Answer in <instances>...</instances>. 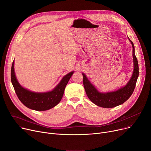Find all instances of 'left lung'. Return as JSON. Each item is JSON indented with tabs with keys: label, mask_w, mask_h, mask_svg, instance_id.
<instances>
[{
	"label": "left lung",
	"mask_w": 151,
	"mask_h": 151,
	"mask_svg": "<svg viewBox=\"0 0 151 151\" xmlns=\"http://www.w3.org/2000/svg\"><path fill=\"white\" fill-rule=\"evenodd\" d=\"M129 40L133 47L134 70L130 81L124 88L111 92H99L89 82L86 75L84 73H82L83 76V85L87 96L92 102L99 106L102 108H114L120 105L130 98L134 91L139 75V67L138 60L135 54H134L133 43L130 39Z\"/></svg>",
	"instance_id": "left-lung-1"
}]
</instances>
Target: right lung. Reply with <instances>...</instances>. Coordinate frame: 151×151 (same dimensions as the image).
Here are the masks:
<instances>
[{
    "label": "right lung",
    "mask_w": 151,
    "mask_h": 151,
    "mask_svg": "<svg viewBox=\"0 0 151 151\" xmlns=\"http://www.w3.org/2000/svg\"><path fill=\"white\" fill-rule=\"evenodd\" d=\"M73 71L68 73L60 83L51 92L37 93L29 91L22 87L18 82L14 71V60L11 69V81L14 89L19 100L26 107L36 111H46L56 106L60 101L64 90Z\"/></svg>",
    "instance_id": "right-lung-1"
}]
</instances>
